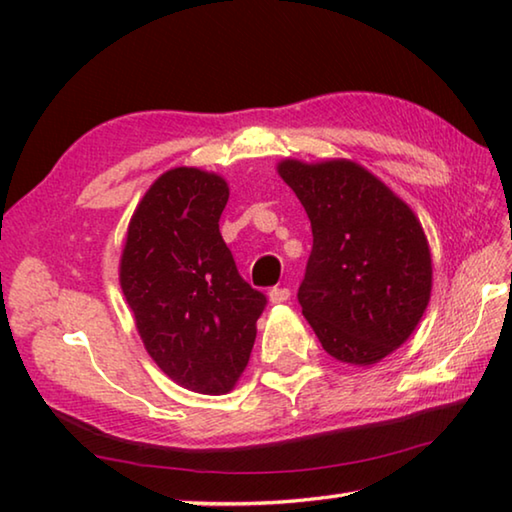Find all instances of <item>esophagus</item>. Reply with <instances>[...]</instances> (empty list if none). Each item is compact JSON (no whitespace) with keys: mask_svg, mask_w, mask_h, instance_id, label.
Here are the masks:
<instances>
[{"mask_svg":"<svg viewBox=\"0 0 512 512\" xmlns=\"http://www.w3.org/2000/svg\"><path fill=\"white\" fill-rule=\"evenodd\" d=\"M291 298V291L284 289V287H273L268 291V300L273 302V305H280V302H287Z\"/></svg>","mask_w":512,"mask_h":512,"instance_id":"1","label":"esophagus"}]
</instances>
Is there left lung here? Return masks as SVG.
<instances>
[{"label": "left lung", "instance_id": "1", "mask_svg": "<svg viewBox=\"0 0 512 512\" xmlns=\"http://www.w3.org/2000/svg\"><path fill=\"white\" fill-rule=\"evenodd\" d=\"M311 221L314 246L298 289L329 357L372 366L418 327L431 296V253L418 216L350 160L277 164Z\"/></svg>", "mask_w": 512, "mask_h": 512}]
</instances>
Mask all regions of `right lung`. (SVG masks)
I'll return each instance as SVG.
<instances>
[{"instance_id": "add662e5", "label": "right lung", "mask_w": 512, "mask_h": 512, "mask_svg": "<svg viewBox=\"0 0 512 512\" xmlns=\"http://www.w3.org/2000/svg\"><path fill=\"white\" fill-rule=\"evenodd\" d=\"M228 196L216 173H162L137 205L119 262L146 352L164 375L203 395L235 388L266 307L219 232Z\"/></svg>"}]
</instances>
